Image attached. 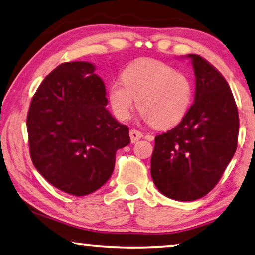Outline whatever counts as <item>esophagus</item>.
I'll use <instances>...</instances> for the list:
<instances>
[{
  "mask_svg": "<svg viewBox=\"0 0 255 255\" xmlns=\"http://www.w3.org/2000/svg\"><path fill=\"white\" fill-rule=\"evenodd\" d=\"M129 136H130L131 143H135V142H137L138 139L143 137V134L139 130H136V129H131V130L129 131Z\"/></svg>",
  "mask_w": 255,
  "mask_h": 255,
  "instance_id": "1",
  "label": "esophagus"
}]
</instances>
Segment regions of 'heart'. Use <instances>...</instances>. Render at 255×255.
Returning <instances> with one entry per match:
<instances>
[{
	"mask_svg": "<svg viewBox=\"0 0 255 255\" xmlns=\"http://www.w3.org/2000/svg\"><path fill=\"white\" fill-rule=\"evenodd\" d=\"M190 78L167 64L153 59L138 60L125 68L121 81L109 88V102L120 120L130 117L136 104L152 126L169 128L187 115L192 103Z\"/></svg>",
	"mask_w": 255,
	"mask_h": 255,
	"instance_id": "1",
	"label": "heart"
}]
</instances>
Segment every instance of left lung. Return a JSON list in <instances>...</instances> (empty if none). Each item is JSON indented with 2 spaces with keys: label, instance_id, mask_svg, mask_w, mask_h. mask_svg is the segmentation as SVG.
I'll return each instance as SVG.
<instances>
[{
  "label": "left lung",
  "instance_id": "left-lung-1",
  "mask_svg": "<svg viewBox=\"0 0 255 255\" xmlns=\"http://www.w3.org/2000/svg\"><path fill=\"white\" fill-rule=\"evenodd\" d=\"M196 77L195 102L176 127L155 136L151 176L170 199L192 201L218 184L237 149L239 119L223 75L198 55H188Z\"/></svg>",
  "mask_w": 255,
  "mask_h": 255
}]
</instances>
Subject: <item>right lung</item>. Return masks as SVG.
I'll list each match as a JSON object with an SVG mask.
<instances>
[{
  "label": "right lung",
  "instance_id": "right-lung-1",
  "mask_svg": "<svg viewBox=\"0 0 255 255\" xmlns=\"http://www.w3.org/2000/svg\"><path fill=\"white\" fill-rule=\"evenodd\" d=\"M105 85L88 62L63 63L44 78L27 115L33 165L73 196L96 191L112 175L129 129L108 111Z\"/></svg>",
  "mask_w": 255,
  "mask_h": 255
}]
</instances>
